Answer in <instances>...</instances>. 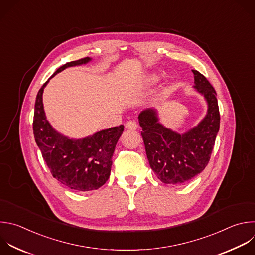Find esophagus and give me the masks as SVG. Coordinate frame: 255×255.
<instances>
[{"instance_id": "esophagus-1", "label": "esophagus", "mask_w": 255, "mask_h": 255, "mask_svg": "<svg viewBox=\"0 0 255 255\" xmlns=\"http://www.w3.org/2000/svg\"><path fill=\"white\" fill-rule=\"evenodd\" d=\"M125 127H126L127 129H130V130H136L137 127H138V125H137V123H136L135 121H128V122L125 124Z\"/></svg>"}]
</instances>
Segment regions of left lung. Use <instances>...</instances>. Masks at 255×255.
Wrapping results in <instances>:
<instances>
[{
	"label": "left lung",
	"mask_w": 255,
	"mask_h": 255,
	"mask_svg": "<svg viewBox=\"0 0 255 255\" xmlns=\"http://www.w3.org/2000/svg\"><path fill=\"white\" fill-rule=\"evenodd\" d=\"M195 88L204 95L208 113L198 126L177 134L158 123L155 111L149 109L139 115L145 151L157 178L165 184H182L202 172L209 163L220 125L216 92L209 81L192 70Z\"/></svg>",
	"instance_id": "left-lung-1"
}]
</instances>
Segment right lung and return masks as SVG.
Returning <instances> with one entry per match:
<instances>
[{
	"label": "right lung",
	"mask_w": 255,
	"mask_h": 255,
	"mask_svg": "<svg viewBox=\"0 0 255 255\" xmlns=\"http://www.w3.org/2000/svg\"><path fill=\"white\" fill-rule=\"evenodd\" d=\"M90 58L66 63L53 75L67 67L85 64ZM51 77V78H52ZM44 83L35 103L33 131L35 141L54 178L75 191H91L100 188L110 176L112 156L123 133L124 126L97 132L91 137L73 140L56 132L46 119L43 107Z\"/></svg>",
	"instance_id": "obj_1"
}]
</instances>
